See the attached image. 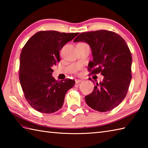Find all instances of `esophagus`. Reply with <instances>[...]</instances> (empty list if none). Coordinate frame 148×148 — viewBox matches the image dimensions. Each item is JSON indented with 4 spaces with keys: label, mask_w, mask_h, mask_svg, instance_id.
Returning <instances> with one entry per match:
<instances>
[{
    "label": "esophagus",
    "mask_w": 148,
    "mask_h": 148,
    "mask_svg": "<svg viewBox=\"0 0 148 148\" xmlns=\"http://www.w3.org/2000/svg\"><path fill=\"white\" fill-rule=\"evenodd\" d=\"M81 81H82V80H81V79H76V80H75V82H76V84L79 83L81 82Z\"/></svg>",
    "instance_id": "34e87169"
}]
</instances>
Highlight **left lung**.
I'll list each match as a JSON object with an SVG mask.
<instances>
[{
    "label": "left lung",
    "instance_id": "left-lung-1",
    "mask_svg": "<svg viewBox=\"0 0 148 148\" xmlns=\"http://www.w3.org/2000/svg\"><path fill=\"white\" fill-rule=\"evenodd\" d=\"M80 41L87 42L92 49L90 74L100 73L103 76L92 93L85 97V101L95 111H111L125 99L130 86L132 59L130 49L120 36L106 30L81 33L74 40Z\"/></svg>",
    "mask_w": 148,
    "mask_h": 148
}]
</instances>
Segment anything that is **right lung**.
I'll return each instance as SVG.
<instances>
[{"label":"right lung","mask_w":148,"mask_h":148,"mask_svg":"<svg viewBox=\"0 0 148 148\" xmlns=\"http://www.w3.org/2000/svg\"><path fill=\"white\" fill-rule=\"evenodd\" d=\"M79 33L39 31L27 42L21 50L19 79L25 98L36 111L53 113L58 111L65 94L75 81H56L51 76L52 67L60 62L59 52L66 43Z\"/></svg>","instance_id":"obj_1"}]
</instances>
